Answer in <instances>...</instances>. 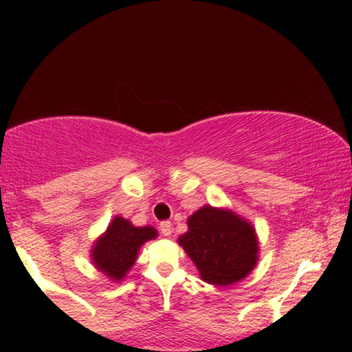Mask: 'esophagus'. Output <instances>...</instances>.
<instances>
[{
  "mask_svg": "<svg viewBox=\"0 0 352 352\" xmlns=\"http://www.w3.org/2000/svg\"><path fill=\"white\" fill-rule=\"evenodd\" d=\"M159 230H160V233H162L164 236H168L172 233V223L168 220H164V221H160V225H159Z\"/></svg>",
  "mask_w": 352,
  "mask_h": 352,
  "instance_id": "34e87169",
  "label": "esophagus"
}]
</instances>
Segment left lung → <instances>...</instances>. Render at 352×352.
Listing matches in <instances>:
<instances>
[{"label":"left lung","mask_w":352,"mask_h":352,"mask_svg":"<svg viewBox=\"0 0 352 352\" xmlns=\"http://www.w3.org/2000/svg\"><path fill=\"white\" fill-rule=\"evenodd\" d=\"M179 243L199 268L201 280L228 286L243 280L256 265L258 241L248 221L227 210L204 207L188 218Z\"/></svg>","instance_id":"left-lung-1"}]
</instances>
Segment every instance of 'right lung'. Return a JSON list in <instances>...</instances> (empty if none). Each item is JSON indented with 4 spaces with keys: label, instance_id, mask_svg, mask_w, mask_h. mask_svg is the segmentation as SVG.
Here are the masks:
<instances>
[{
    "label": "right lung",
    "instance_id": "obj_1",
    "mask_svg": "<svg viewBox=\"0 0 352 352\" xmlns=\"http://www.w3.org/2000/svg\"><path fill=\"white\" fill-rule=\"evenodd\" d=\"M157 236L152 227H134L122 217L114 218L109 225L106 235L92 250V260L100 272L119 281L134 265L137 252L147 240Z\"/></svg>",
    "mask_w": 352,
    "mask_h": 352
}]
</instances>
